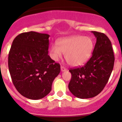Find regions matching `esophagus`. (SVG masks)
Returning <instances> with one entry per match:
<instances>
[{
  "instance_id": "1",
  "label": "esophagus",
  "mask_w": 122,
  "mask_h": 122,
  "mask_svg": "<svg viewBox=\"0 0 122 122\" xmlns=\"http://www.w3.org/2000/svg\"><path fill=\"white\" fill-rule=\"evenodd\" d=\"M61 71L64 72V71H67V69L65 68L64 67H63V66H61Z\"/></svg>"
}]
</instances>
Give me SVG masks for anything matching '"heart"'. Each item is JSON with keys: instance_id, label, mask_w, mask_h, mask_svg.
<instances>
[{"instance_id": "1", "label": "heart", "mask_w": 122, "mask_h": 122, "mask_svg": "<svg viewBox=\"0 0 122 122\" xmlns=\"http://www.w3.org/2000/svg\"><path fill=\"white\" fill-rule=\"evenodd\" d=\"M52 44L50 51L52 58L57 61L65 54V58L71 66L78 67L84 64L91 57L94 48L93 39L80 35L62 38Z\"/></svg>"}]
</instances>
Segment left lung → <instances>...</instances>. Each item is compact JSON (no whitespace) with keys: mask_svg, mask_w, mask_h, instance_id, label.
<instances>
[{"mask_svg":"<svg viewBox=\"0 0 122 122\" xmlns=\"http://www.w3.org/2000/svg\"><path fill=\"white\" fill-rule=\"evenodd\" d=\"M96 43L92 57L81 67L71 68L70 92L80 99L94 97L103 90L114 66V56L110 39L103 33L92 31Z\"/></svg>","mask_w":122,"mask_h":122,"instance_id":"1","label":"left lung"}]
</instances>
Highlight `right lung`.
<instances>
[{
	"label": "right lung",
	"mask_w": 122,
	"mask_h": 122,
	"mask_svg": "<svg viewBox=\"0 0 122 122\" xmlns=\"http://www.w3.org/2000/svg\"><path fill=\"white\" fill-rule=\"evenodd\" d=\"M49 37L30 31L18 35L12 42L8 56L10 74L18 92L28 99H41L48 94L60 72V65L48 55Z\"/></svg>",
	"instance_id": "1"
}]
</instances>
